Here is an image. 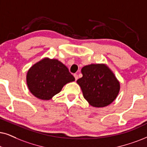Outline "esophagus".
I'll use <instances>...</instances> for the list:
<instances>
[{
    "instance_id": "34e87169",
    "label": "esophagus",
    "mask_w": 147,
    "mask_h": 147,
    "mask_svg": "<svg viewBox=\"0 0 147 147\" xmlns=\"http://www.w3.org/2000/svg\"><path fill=\"white\" fill-rule=\"evenodd\" d=\"M74 77H75L76 81L78 79V75H77V74H74Z\"/></svg>"
}]
</instances>
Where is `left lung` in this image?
Listing matches in <instances>:
<instances>
[{"instance_id": "1", "label": "left lung", "mask_w": 147, "mask_h": 147, "mask_svg": "<svg viewBox=\"0 0 147 147\" xmlns=\"http://www.w3.org/2000/svg\"><path fill=\"white\" fill-rule=\"evenodd\" d=\"M83 77L77 81L89 105L102 108L111 105L117 97L120 83L106 64H91L81 69Z\"/></svg>"}]
</instances>
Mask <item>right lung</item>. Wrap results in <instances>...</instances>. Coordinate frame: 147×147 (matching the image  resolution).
Returning a JSON list of instances; mask_svg holds the SVG:
<instances>
[{"instance_id": "1", "label": "right lung", "mask_w": 147, "mask_h": 147, "mask_svg": "<svg viewBox=\"0 0 147 147\" xmlns=\"http://www.w3.org/2000/svg\"><path fill=\"white\" fill-rule=\"evenodd\" d=\"M68 68L57 59L44 57L28 70L26 83L31 94L38 99L49 100L65 85L75 81Z\"/></svg>"}]
</instances>
